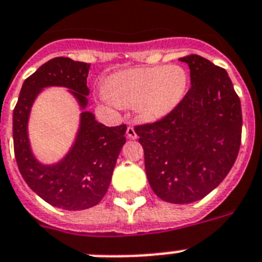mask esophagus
I'll return each mask as SVG.
<instances>
[{
  "instance_id": "obj_1",
  "label": "esophagus",
  "mask_w": 262,
  "mask_h": 262,
  "mask_svg": "<svg viewBox=\"0 0 262 262\" xmlns=\"http://www.w3.org/2000/svg\"><path fill=\"white\" fill-rule=\"evenodd\" d=\"M126 136H127V138H132V140L137 138V133H136V130H135V126H132V125H129V126H127Z\"/></svg>"
}]
</instances>
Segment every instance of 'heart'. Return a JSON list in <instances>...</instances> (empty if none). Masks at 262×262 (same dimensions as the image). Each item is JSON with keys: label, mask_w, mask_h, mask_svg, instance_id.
Listing matches in <instances>:
<instances>
[{"label": "heart", "mask_w": 262, "mask_h": 262, "mask_svg": "<svg viewBox=\"0 0 262 262\" xmlns=\"http://www.w3.org/2000/svg\"><path fill=\"white\" fill-rule=\"evenodd\" d=\"M188 83V74L182 66L140 67L110 76L105 97L124 107L136 106L144 120L157 121L180 105Z\"/></svg>", "instance_id": "obj_1"}]
</instances>
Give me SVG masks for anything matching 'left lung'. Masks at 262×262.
<instances>
[{"label":"left lung","mask_w":262,"mask_h":262,"mask_svg":"<svg viewBox=\"0 0 262 262\" xmlns=\"http://www.w3.org/2000/svg\"><path fill=\"white\" fill-rule=\"evenodd\" d=\"M191 89L160 121L135 127L144 148L146 178L169 203L201 201L220 186L241 145V102L225 69L199 55L180 57Z\"/></svg>","instance_id":"left-lung-1"}]
</instances>
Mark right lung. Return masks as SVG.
I'll return each instance as SVG.
<instances>
[{"label":"right lung","mask_w":262,"mask_h":262,"mask_svg":"<svg viewBox=\"0 0 262 262\" xmlns=\"http://www.w3.org/2000/svg\"><path fill=\"white\" fill-rule=\"evenodd\" d=\"M90 64L70 57H55L27 78L13 110L14 156L29 188L55 207L76 211L98 205L110 186L117 159L126 138V125L105 126L86 112L87 75ZM69 88L80 103L81 124L74 145L56 165H41L30 149L27 120L31 105L42 88Z\"/></svg>","instance_id":"add662e5"}]
</instances>
